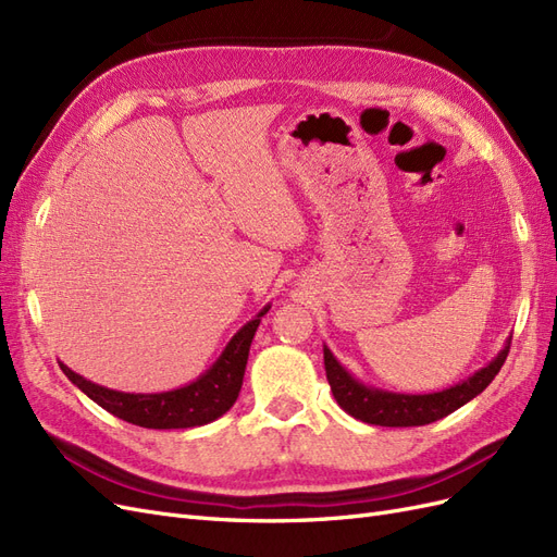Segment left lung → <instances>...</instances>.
Returning a JSON list of instances; mask_svg holds the SVG:
<instances>
[{
  "instance_id": "left-lung-1",
  "label": "left lung",
  "mask_w": 557,
  "mask_h": 557,
  "mask_svg": "<svg viewBox=\"0 0 557 557\" xmlns=\"http://www.w3.org/2000/svg\"><path fill=\"white\" fill-rule=\"evenodd\" d=\"M509 346L511 339H507V344H504L497 356L469 379L446 387V391L428 395H404L364 385L346 372L327 346H323V358L332 395L348 416L362 420V423L381 428H416L430 425L434 420L458 411L469 399L481 395L497 376L504 360H507Z\"/></svg>"
}]
</instances>
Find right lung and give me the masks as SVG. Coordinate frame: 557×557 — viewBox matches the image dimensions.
Here are the masks:
<instances>
[{"label":"right lung","mask_w":557,"mask_h":557,"mask_svg":"<svg viewBox=\"0 0 557 557\" xmlns=\"http://www.w3.org/2000/svg\"><path fill=\"white\" fill-rule=\"evenodd\" d=\"M269 305L232 336L225 350L205 374L188 385L166 393H121L97 385L60 362L64 376L109 413L148 430H185L207 425L221 418L237 401L248 362L250 342L256 336Z\"/></svg>","instance_id":"obj_1"}]
</instances>
